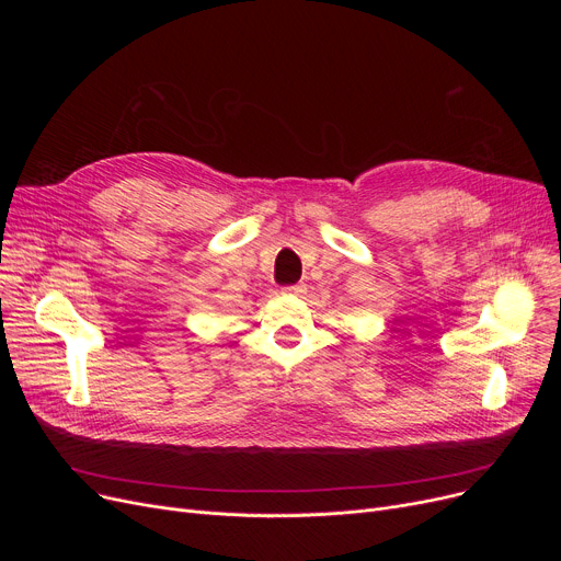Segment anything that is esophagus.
<instances>
[{
  "mask_svg": "<svg viewBox=\"0 0 561 561\" xmlns=\"http://www.w3.org/2000/svg\"><path fill=\"white\" fill-rule=\"evenodd\" d=\"M284 293H286V296L300 298V296H305V293H307V286L305 284H290V286H284Z\"/></svg>",
  "mask_w": 561,
  "mask_h": 561,
  "instance_id": "obj_1",
  "label": "esophagus"
}]
</instances>
